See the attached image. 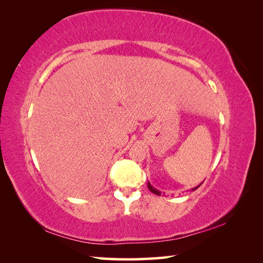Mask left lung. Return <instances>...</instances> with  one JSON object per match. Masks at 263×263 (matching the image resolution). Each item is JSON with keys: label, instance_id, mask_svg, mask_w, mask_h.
<instances>
[{"label": "left lung", "instance_id": "obj_1", "mask_svg": "<svg viewBox=\"0 0 263 263\" xmlns=\"http://www.w3.org/2000/svg\"><path fill=\"white\" fill-rule=\"evenodd\" d=\"M201 184H202V183H201ZM201 184H200V185H201ZM200 185H199V186H200ZM199 186H197V187H194V189H193V191H194V190H197V189H198ZM148 189H149V190H150V191H152V192H153L154 194H157V195H160V194H161V192H159V191H158V190H156L155 187H153V185H150V183H149V182H148Z\"/></svg>", "mask_w": 263, "mask_h": 263}]
</instances>
